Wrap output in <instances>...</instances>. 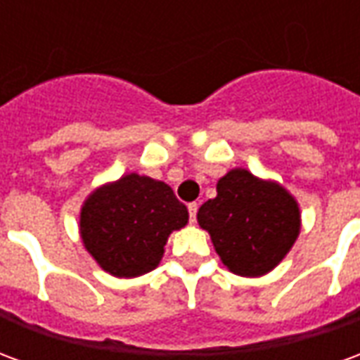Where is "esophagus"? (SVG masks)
Listing matches in <instances>:
<instances>
[{
    "mask_svg": "<svg viewBox=\"0 0 360 360\" xmlns=\"http://www.w3.org/2000/svg\"><path fill=\"white\" fill-rule=\"evenodd\" d=\"M187 210H188V219H191V221H196V212H198V204L191 202L187 206Z\"/></svg>",
    "mask_w": 360,
    "mask_h": 360,
    "instance_id": "1",
    "label": "esophagus"
}]
</instances>
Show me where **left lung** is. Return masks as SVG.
I'll use <instances>...</instances> for the list:
<instances>
[{"label":"left lung","mask_w":360,"mask_h":360,"mask_svg":"<svg viewBox=\"0 0 360 360\" xmlns=\"http://www.w3.org/2000/svg\"><path fill=\"white\" fill-rule=\"evenodd\" d=\"M198 224L212 237L221 262L237 276H262L281 262L301 229L295 198L247 169L218 181V196L200 206Z\"/></svg>","instance_id":"obj_1"}]
</instances>
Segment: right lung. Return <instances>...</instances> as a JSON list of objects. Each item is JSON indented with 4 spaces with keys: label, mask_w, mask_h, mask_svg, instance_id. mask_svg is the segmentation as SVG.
Returning a JSON list of instances; mask_svg holds the SVG:
<instances>
[{
    "label": "right lung",
    "mask_w": 360,
    "mask_h": 360,
    "mask_svg": "<svg viewBox=\"0 0 360 360\" xmlns=\"http://www.w3.org/2000/svg\"><path fill=\"white\" fill-rule=\"evenodd\" d=\"M187 219V208L172 187L129 173L86 198L81 212L82 243L105 271L136 278L160 264L169 233Z\"/></svg>",
    "instance_id": "1"
}]
</instances>
